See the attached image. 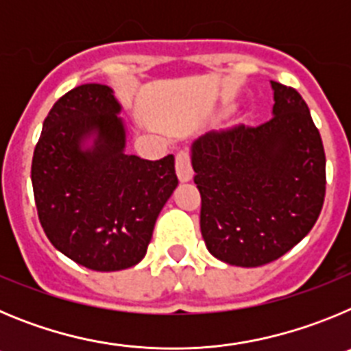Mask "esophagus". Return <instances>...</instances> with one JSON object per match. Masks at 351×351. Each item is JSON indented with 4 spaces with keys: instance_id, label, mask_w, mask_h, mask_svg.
<instances>
[{
    "instance_id": "34e87169",
    "label": "esophagus",
    "mask_w": 351,
    "mask_h": 351,
    "mask_svg": "<svg viewBox=\"0 0 351 351\" xmlns=\"http://www.w3.org/2000/svg\"><path fill=\"white\" fill-rule=\"evenodd\" d=\"M176 172H178V178L181 182H188L193 178V167H191L190 153L186 149H181L176 154Z\"/></svg>"
}]
</instances>
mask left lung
<instances>
[{"label":"left lung","instance_id":"left-lung-1","mask_svg":"<svg viewBox=\"0 0 351 351\" xmlns=\"http://www.w3.org/2000/svg\"><path fill=\"white\" fill-rule=\"evenodd\" d=\"M271 86V119L213 130L191 147L206 246L239 267L274 262L299 244L325 198V151L308 105L297 89Z\"/></svg>","mask_w":351,"mask_h":351}]
</instances>
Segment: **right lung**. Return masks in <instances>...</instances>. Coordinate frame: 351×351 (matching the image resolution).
Returning <instances> with one entry per match:
<instances>
[{"label":"right lung","instance_id":"add662e5","mask_svg":"<svg viewBox=\"0 0 351 351\" xmlns=\"http://www.w3.org/2000/svg\"><path fill=\"white\" fill-rule=\"evenodd\" d=\"M121 105L104 84H82L56 101L33 154L31 182L52 246L91 271L144 258L158 214L178 186L173 156L126 154ZM93 137L91 148L83 141Z\"/></svg>","mask_w":351,"mask_h":351}]
</instances>
